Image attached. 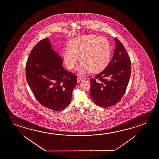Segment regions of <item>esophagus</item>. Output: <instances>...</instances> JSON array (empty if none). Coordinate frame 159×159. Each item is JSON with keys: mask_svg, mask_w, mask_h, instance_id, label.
<instances>
[{"mask_svg": "<svg viewBox=\"0 0 159 159\" xmlns=\"http://www.w3.org/2000/svg\"><path fill=\"white\" fill-rule=\"evenodd\" d=\"M85 79V78H84V77H81V76H78V77L77 78L78 81H80L84 80Z\"/></svg>", "mask_w": 159, "mask_h": 159, "instance_id": "1", "label": "esophagus"}]
</instances>
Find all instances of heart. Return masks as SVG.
<instances>
[{
	"mask_svg": "<svg viewBox=\"0 0 159 159\" xmlns=\"http://www.w3.org/2000/svg\"><path fill=\"white\" fill-rule=\"evenodd\" d=\"M110 52V44L105 37L88 34L73 39L69 47L64 50L63 57L66 66L70 70L75 67L80 57L82 63L78 70L79 73L90 70L98 73L107 66Z\"/></svg>",
	"mask_w": 159,
	"mask_h": 159,
	"instance_id": "1",
	"label": "heart"
}]
</instances>
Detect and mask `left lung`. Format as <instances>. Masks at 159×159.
<instances>
[{
	"label": "left lung",
	"mask_w": 159,
	"mask_h": 159,
	"mask_svg": "<svg viewBox=\"0 0 159 159\" xmlns=\"http://www.w3.org/2000/svg\"><path fill=\"white\" fill-rule=\"evenodd\" d=\"M115 41L116 48L112 59L104 70L90 79L91 99L102 107H111L120 101L131 75L129 55L120 40L115 38Z\"/></svg>",
	"instance_id": "obj_1"
}]
</instances>
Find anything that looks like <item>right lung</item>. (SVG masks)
Segmentation results:
<instances>
[{
    "label": "right lung",
    "mask_w": 159,
    "mask_h": 159,
    "mask_svg": "<svg viewBox=\"0 0 159 159\" xmlns=\"http://www.w3.org/2000/svg\"><path fill=\"white\" fill-rule=\"evenodd\" d=\"M63 59L48 38L34 46L26 61V80L37 100L48 109L60 111L70 104L76 76L63 68Z\"/></svg>",
    "instance_id": "1"
}]
</instances>
